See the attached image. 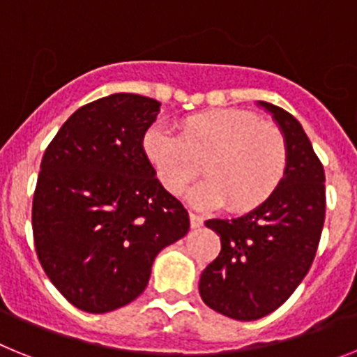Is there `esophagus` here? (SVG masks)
Masks as SVG:
<instances>
[{
  "instance_id": "1",
  "label": "esophagus",
  "mask_w": 357,
  "mask_h": 357,
  "mask_svg": "<svg viewBox=\"0 0 357 357\" xmlns=\"http://www.w3.org/2000/svg\"><path fill=\"white\" fill-rule=\"evenodd\" d=\"M188 217H190V226L192 228H201L203 226V217L197 215V213L190 212L188 213Z\"/></svg>"
}]
</instances>
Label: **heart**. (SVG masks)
<instances>
[{"label": "heart", "mask_w": 357, "mask_h": 357, "mask_svg": "<svg viewBox=\"0 0 357 357\" xmlns=\"http://www.w3.org/2000/svg\"><path fill=\"white\" fill-rule=\"evenodd\" d=\"M178 136L160 126L142 138L145 160L161 187L179 196L199 174L206 179L190 192L196 208L250 212L277 192L287 170V142L275 123L238 109L188 114L176 123Z\"/></svg>", "instance_id": "1"}]
</instances>
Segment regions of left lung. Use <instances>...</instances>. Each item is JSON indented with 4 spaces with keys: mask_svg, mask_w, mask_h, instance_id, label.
I'll return each mask as SVG.
<instances>
[{
    "mask_svg": "<svg viewBox=\"0 0 357 357\" xmlns=\"http://www.w3.org/2000/svg\"><path fill=\"white\" fill-rule=\"evenodd\" d=\"M287 142L284 181L266 203L235 219H208L221 253L199 278V294L213 311L241 321L278 309L314 260L325 221V172L293 114L259 100Z\"/></svg>",
    "mask_w": 357,
    "mask_h": 357,
    "instance_id": "left-lung-1",
    "label": "left lung"
}]
</instances>
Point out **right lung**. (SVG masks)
<instances>
[{"instance_id":"right-lung-1","label":"right lung","mask_w":357,"mask_h":357,"mask_svg":"<svg viewBox=\"0 0 357 357\" xmlns=\"http://www.w3.org/2000/svg\"><path fill=\"white\" fill-rule=\"evenodd\" d=\"M160 105L132 93L89 102L45 151L33 243L52 284L80 311L100 314L138 298L158 253L190 228L142 151Z\"/></svg>"}]
</instances>
